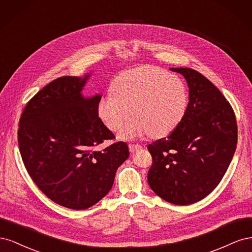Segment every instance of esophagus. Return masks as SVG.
<instances>
[{"label": "esophagus", "mask_w": 252, "mask_h": 252, "mask_svg": "<svg viewBox=\"0 0 252 252\" xmlns=\"http://www.w3.org/2000/svg\"><path fill=\"white\" fill-rule=\"evenodd\" d=\"M128 147H129V150H130V152H134L135 150L142 148V145H140V144H129Z\"/></svg>", "instance_id": "34e87169"}]
</instances>
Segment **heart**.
Instances as JSON below:
<instances>
[{"mask_svg":"<svg viewBox=\"0 0 252 252\" xmlns=\"http://www.w3.org/2000/svg\"><path fill=\"white\" fill-rule=\"evenodd\" d=\"M111 94L101 97L97 114L111 131L121 129L120 138L131 140L149 133L152 138L168 135L184 119L188 90L180 77L157 66H140L118 74Z\"/></svg>","mask_w":252,"mask_h":252,"instance_id":"1","label":"heart"}]
</instances>
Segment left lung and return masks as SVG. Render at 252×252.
Listing matches in <instances>:
<instances>
[{"instance_id": "obj_1", "label": "left lung", "mask_w": 252, "mask_h": 252, "mask_svg": "<svg viewBox=\"0 0 252 252\" xmlns=\"http://www.w3.org/2000/svg\"><path fill=\"white\" fill-rule=\"evenodd\" d=\"M186 79L189 102L181 124L148 145V184L174 205L199 202L222 181L238 143L233 109L222 93L191 68H170Z\"/></svg>"}]
</instances>
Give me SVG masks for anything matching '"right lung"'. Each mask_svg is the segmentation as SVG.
I'll use <instances>...</instances> for the list:
<instances>
[{
  "mask_svg": "<svg viewBox=\"0 0 252 252\" xmlns=\"http://www.w3.org/2000/svg\"><path fill=\"white\" fill-rule=\"evenodd\" d=\"M90 73L50 82L25 106L19 123L20 154L30 178L55 203L86 209L107 194L128 145L114 139L97 114L102 95H82Z\"/></svg>",
  "mask_w": 252,
  "mask_h": 252,
  "instance_id": "add662e5",
  "label": "right lung"
}]
</instances>
